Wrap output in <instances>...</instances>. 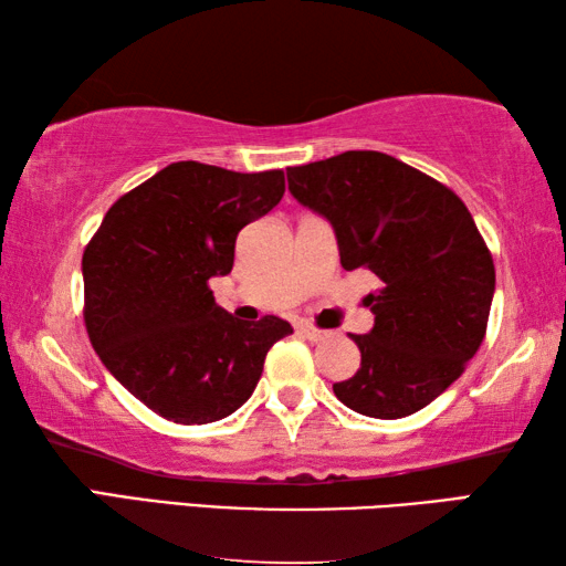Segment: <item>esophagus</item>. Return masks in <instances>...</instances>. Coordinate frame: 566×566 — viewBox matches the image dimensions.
I'll return each instance as SVG.
<instances>
[{
	"label": "esophagus",
	"mask_w": 566,
	"mask_h": 566,
	"mask_svg": "<svg viewBox=\"0 0 566 566\" xmlns=\"http://www.w3.org/2000/svg\"><path fill=\"white\" fill-rule=\"evenodd\" d=\"M300 332L304 334V337L306 339H310V342H322V339H327L329 337V334L332 332H324V329H317V327H312V324H302V327H300Z\"/></svg>",
	"instance_id": "1"
}]
</instances>
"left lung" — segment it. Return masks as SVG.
Instances as JSON below:
<instances>
[{
	"label": "left lung",
	"instance_id": "8db88e82",
	"mask_svg": "<svg viewBox=\"0 0 566 566\" xmlns=\"http://www.w3.org/2000/svg\"><path fill=\"white\" fill-rule=\"evenodd\" d=\"M296 202L334 227L347 272L381 282L367 304L369 334H352L357 375L334 395L375 419L424 409L462 377L486 334L494 262L472 214L452 189L381 151L286 169Z\"/></svg>",
	"mask_w": 566,
	"mask_h": 566
}]
</instances>
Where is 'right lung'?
Listing matches in <instances>:
<instances>
[{"label":"right lung","instance_id":"1","mask_svg":"<svg viewBox=\"0 0 566 566\" xmlns=\"http://www.w3.org/2000/svg\"><path fill=\"white\" fill-rule=\"evenodd\" d=\"M284 195V171L175 161L104 214L82 256L94 352L142 405L177 424H209L252 397L264 357L292 334L266 314L217 306L212 276L232 272L239 229Z\"/></svg>","mask_w":566,"mask_h":566}]
</instances>
